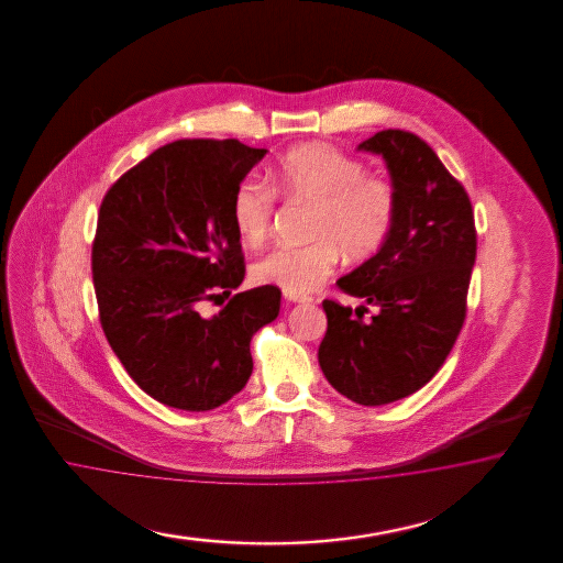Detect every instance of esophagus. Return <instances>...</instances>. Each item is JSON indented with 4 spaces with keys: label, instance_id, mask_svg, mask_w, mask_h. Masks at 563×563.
I'll use <instances>...</instances> for the list:
<instances>
[{
    "label": "esophagus",
    "instance_id": "obj_1",
    "mask_svg": "<svg viewBox=\"0 0 563 563\" xmlns=\"http://www.w3.org/2000/svg\"><path fill=\"white\" fill-rule=\"evenodd\" d=\"M285 299L292 301V303H311V301H313V297H309V295H303V292H289V290H285Z\"/></svg>",
    "mask_w": 563,
    "mask_h": 563
}]
</instances>
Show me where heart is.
Returning a JSON list of instances; mask_svg holds the SVG:
<instances>
[{
    "label": "heart",
    "instance_id": "obj_1",
    "mask_svg": "<svg viewBox=\"0 0 563 563\" xmlns=\"http://www.w3.org/2000/svg\"><path fill=\"white\" fill-rule=\"evenodd\" d=\"M273 189L241 181L231 198V221L245 247H257L271 229L276 194L311 205L303 245H283L254 266L257 283L307 292L332 274L339 256L361 262L374 256L393 233L396 191L384 179L324 142H307L278 156Z\"/></svg>",
    "mask_w": 563,
    "mask_h": 563
}]
</instances>
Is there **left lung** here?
<instances>
[{
  "label": "left lung",
  "mask_w": 563,
  "mask_h": 563,
  "mask_svg": "<svg viewBox=\"0 0 563 563\" xmlns=\"http://www.w3.org/2000/svg\"><path fill=\"white\" fill-rule=\"evenodd\" d=\"M357 151L379 154L396 191L393 233L374 257L336 280L375 307L325 299L328 330L318 361L332 388L379 407L423 388L461 334L477 257L468 194L421 137L384 130Z\"/></svg>",
  "instance_id": "left-lung-1"
}]
</instances>
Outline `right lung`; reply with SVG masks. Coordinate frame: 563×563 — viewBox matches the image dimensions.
<instances>
[{"label": "right lung", "instance_id": "right-lung-1", "mask_svg": "<svg viewBox=\"0 0 563 563\" xmlns=\"http://www.w3.org/2000/svg\"><path fill=\"white\" fill-rule=\"evenodd\" d=\"M268 151L239 140H177L123 173L102 198L92 283L102 332L125 372L173 409L212 410L247 384L250 342L280 309V289L231 296L245 264L231 198Z\"/></svg>", "mask_w": 563, "mask_h": 563}]
</instances>
